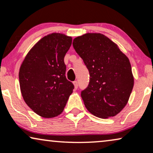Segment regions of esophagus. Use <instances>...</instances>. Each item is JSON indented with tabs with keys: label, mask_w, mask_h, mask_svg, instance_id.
I'll return each mask as SVG.
<instances>
[{
	"label": "esophagus",
	"mask_w": 153,
	"mask_h": 153,
	"mask_svg": "<svg viewBox=\"0 0 153 153\" xmlns=\"http://www.w3.org/2000/svg\"><path fill=\"white\" fill-rule=\"evenodd\" d=\"M73 84H74V88H76V89L78 88V81H74V82H73Z\"/></svg>",
	"instance_id": "1"
}]
</instances>
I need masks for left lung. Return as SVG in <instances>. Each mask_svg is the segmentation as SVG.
<instances>
[{
  "instance_id": "left-lung-1",
  "label": "left lung",
  "mask_w": 153,
  "mask_h": 153,
  "mask_svg": "<svg viewBox=\"0 0 153 153\" xmlns=\"http://www.w3.org/2000/svg\"><path fill=\"white\" fill-rule=\"evenodd\" d=\"M89 72L88 86L81 96L91 114L114 117L124 108L134 87L129 59L117 45L101 33H86L72 43Z\"/></svg>"
}]
</instances>
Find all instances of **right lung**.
<instances>
[{
	"instance_id": "1",
	"label": "right lung",
	"mask_w": 153,
	"mask_h": 153,
	"mask_svg": "<svg viewBox=\"0 0 153 153\" xmlns=\"http://www.w3.org/2000/svg\"><path fill=\"white\" fill-rule=\"evenodd\" d=\"M72 38L61 33L45 36L28 53L19 72L22 95L37 114L51 118L62 112L74 86L65 76L64 57Z\"/></svg>"
}]
</instances>
